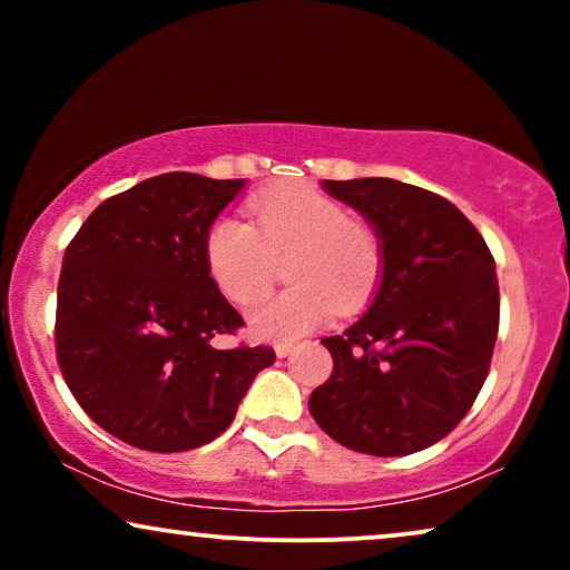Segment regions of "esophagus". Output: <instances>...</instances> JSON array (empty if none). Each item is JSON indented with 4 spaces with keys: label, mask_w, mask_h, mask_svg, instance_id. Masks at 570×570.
Returning <instances> with one entry per match:
<instances>
[{
    "label": "esophagus",
    "mask_w": 570,
    "mask_h": 570,
    "mask_svg": "<svg viewBox=\"0 0 570 570\" xmlns=\"http://www.w3.org/2000/svg\"><path fill=\"white\" fill-rule=\"evenodd\" d=\"M275 353H277V357L291 355V353H293V345H291V342H277V345H275Z\"/></svg>",
    "instance_id": "esophagus-1"
}]
</instances>
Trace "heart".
<instances>
[{"label":"heart","mask_w":570,"mask_h":570,"mask_svg":"<svg viewBox=\"0 0 570 570\" xmlns=\"http://www.w3.org/2000/svg\"><path fill=\"white\" fill-rule=\"evenodd\" d=\"M246 209L252 225L238 217L209 225L205 259L236 306L259 301L277 277V262L287 259L291 291L248 314L259 337L295 340L326 322L334 308L353 314L373 298L384 272V244L345 202L308 184H285L256 194Z\"/></svg>","instance_id":"heart-1"}]
</instances>
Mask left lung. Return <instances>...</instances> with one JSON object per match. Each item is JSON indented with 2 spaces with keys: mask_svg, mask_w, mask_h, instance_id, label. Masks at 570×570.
I'll use <instances>...</instances> for the list:
<instances>
[{
  "mask_svg": "<svg viewBox=\"0 0 570 570\" xmlns=\"http://www.w3.org/2000/svg\"><path fill=\"white\" fill-rule=\"evenodd\" d=\"M384 244L371 308L322 345L332 376L308 410L342 446L404 456L446 439L490 371L501 295L480 230L439 194L394 178L324 181Z\"/></svg>",
  "mask_w": 570,
  "mask_h": 570,
  "instance_id": "obj_1",
  "label": "left lung"
}]
</instances>
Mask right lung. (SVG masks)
<instances>
[{
	"mask_svg": "<svg viewBox=\"0 0 570 570\" xmlns=\"http://www.w3.org/2000/svg\"><path fill=\"white\" fill-rule=\"evenodd\" d=\"M244 178L153 176L92 209L61 262L57 361L88 417L129 446H205L275 350L223 342L244 318L209 277L205 238Z\"/></svg>",
	"mask_w": 570,
	"mask_h": 570,
	"instance_id": "1",
	"label": "right lung"
}]
</instances>
